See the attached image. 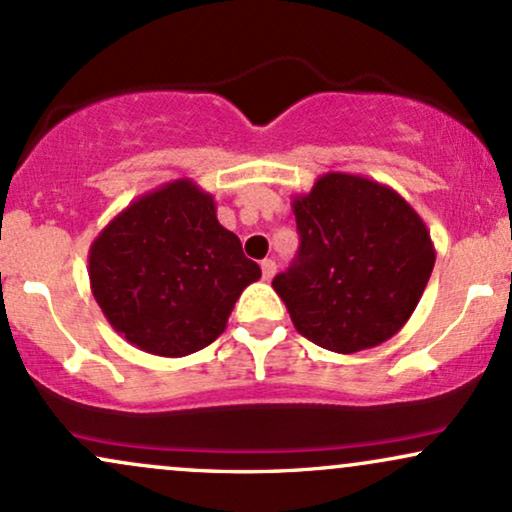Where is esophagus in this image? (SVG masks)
Here are the masks:
<instances>
[{"label":"esophagus","mask_w":512,"mask_h":512,"mask_svg":"<svg viewBox=\"0 0 512 512\" xmlns=\"http://www.w3.org/2000/svg\"><path fill=\"white\" fill-rule=\"evenodd\" d=\"M276 274V262L274 260H262V276L267 281H272Z\"/></svg>","instance_id":"1"}]
</instances>
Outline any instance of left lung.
Instances as JSON below:
<instances>
[{"label": "left lung", "mask_w": 512, "mask_h": 512, "mask_svg": "<svg viewBox=\"0 0 512 512\" xmlns=\"http://www.w3.org/2000/svg\"><path fill=\"white\" fill-rule=\"evenodd\" d=\"M291 207L301 248L272 286L293 327L337 354L395 337L436 264L424 219L392 187L351 173L320 175Z\"/></svg>", "instance_id": "8db88e82"}]
</instances>
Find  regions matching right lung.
<instances>
[{
  "mask_svg": "<svg viewBox=\"0 0 512 512\" xmlns=\"http://www.w3.org/2000/svg\"><path fill=\"white\" fill-rule=\"evenodd\" d=\"M260 276V264L216 219L214 197L190 178L134 199L88 250L91 293L113 330L166 358L214 342Z\"/></svg>",
  "mask_w": 512,
  "mask_h": 512,
  "instance_id": "right-lung-1",
  "label": "right lung"
}]
</instances>
